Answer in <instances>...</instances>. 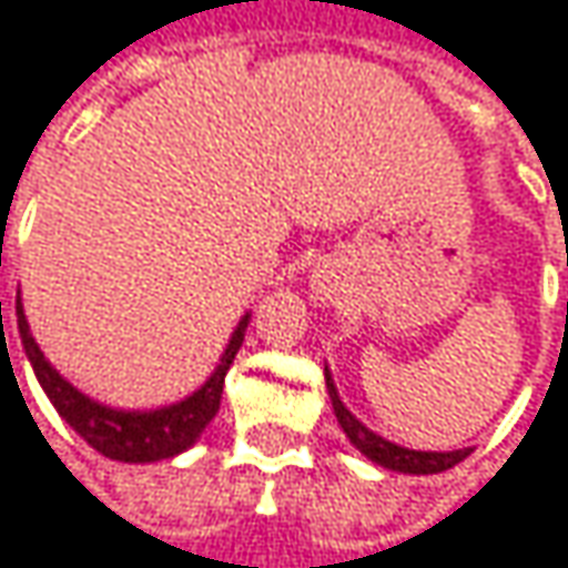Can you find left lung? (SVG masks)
<instances>
[{
    "instance_id": "8db88e82",
    "label": "left lung",
    "mask_w": 568,
    "mask_h": 568,
    "mask_svg": "<svg viewBox=\"0 0 568 568\" xmlns=\"http://www.w3.org/2000/svg\"><path fill=\"white\" fill-rule=\"evenodd\" d=\"M325 384H328V393H332V406H335V416L337 423H341V429H344V436L351 438V445L357 452H364L371 462L384 465L389 471H403V475H438V471H448L458 462H465L468 452H471V448H458V452H413V448H399V445H393L384 436L371 433L364 423H357L344 409V403L337 399V389L332 384V374L328 371H325Z\"/></svg>"
}]
</instances>
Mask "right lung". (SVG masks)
<instances>
[{
  "instance_id": "right-lung-1",
  "label": "right lung",
  "mask_w": 568,
  "mask_h": 568,
  "mask_svg": "<svg viewBox=\"0 0 568 568\" xmlns=\"http://www.w3.org/2000/svg\"><path fill=\"white\" fill-rule=\"evenodd\" d=\"M16 315H19V335L26 344L28 361L34 367L38 384L44 387L48 399L54 403V409L64 416V423L78 433L90 448H97L100 455L113 458V462H162L184 452L187 445H194V438L204 433V426L217 416L221 409V393H224V377L231 371L233 357L243 344V332L250 315L236 325L231 344L214 371V377L191 393L187 399H181L175 406L165 409H152V413H123V409H110L100 406L93 399H87L80 389H74L38 351L34 337L28 332L26 312L22 302H16Z\"/></svg>"
}]
</instances>
